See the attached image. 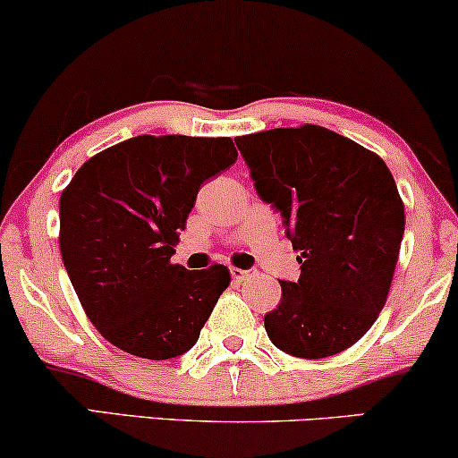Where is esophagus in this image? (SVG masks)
Returning a JSON list of instances; mask_svg holds the SVG:
<instances>
[{"mask_svg": "<svg viewBox=\"0 0 458 458\" xmlns=\"http://www.w3.org/2000/svg\"><path fill=\"white\" fill-rule=\"evenodd\" d=\"M230 276H233L234 281H245L249 276V272L241 270V268H230Z\"/></svg>", "mask_w": 458, "mask_h": 458, "instance_id": "esophagus-1", "label": "esophagus"}]
</instances>
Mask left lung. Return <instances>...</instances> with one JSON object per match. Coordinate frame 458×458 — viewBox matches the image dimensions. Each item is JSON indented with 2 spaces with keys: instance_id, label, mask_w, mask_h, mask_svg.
<instances>
[{
  "instance_id": "obj_1",
  "label": "left lung",
  "mask_w": 458,
  "mask_h": 458,
  "mask_svg": "<svg viewBox=\"0 0 458 458\" xmlns=\"http://www.w3.org/2000/svg\"><path fill=\"white\" fill-rule=\"evenodd\" d=\"M234 141L302 264L298 281H279L281 302L266 312V334L302 359L349 349L389 296L406 225L395 179L383 158L323 126Z\"/></svg>"
}]
</instances>
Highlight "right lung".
I'll return each mask as SVG.
<instances>
[{
	"mask_svg": "<svg viewBox=\"0 0 458 458\" xmlns=\"http://www.w3.org/2000/svg\"><path fill=\"white\" fill-rule=\"evenodd\" d=\"M234 160L230 137L139 135L92 156L63 190V264L114 346L162 361L196 344L230 272L171 264L173 245L202 183Z\"/></svg>",
	"mask_w": 458,
	"mask_h": 458,
	"instance_id": "1",
	"label": "right lung"
}]
</instances>
